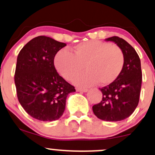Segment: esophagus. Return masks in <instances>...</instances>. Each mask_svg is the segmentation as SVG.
Instances as JSON below:
<instances>
[{"label": "esophagus", "mask_w": 155, "mask_h": 155, "mask_svg": "<svg viewBox=\"0 0 155 155\" xmlns=\"http://www.w3.org/2000/svg\"><path fill=\"white\" fill-rule=\"evenodd\" d=\"M76 90L77 92H87V89L85 88H81V87H76Z\"/></svg>", "instance_id": "obj_1"}]
</instances>
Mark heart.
<instances>
[{
	"label": "heart",
	"instance_id": "1",
	"mask_svg": "<svg viewBox=\"0 0 155 155\" xmlns=\"http://www.w3.org/2000/svg\"><path fill=\"white\" fill-rule=\"evenodd\" d=\"M54 66L64 79L71 80L84 68L86 72L76 76L73 81L81 86L98 82L108 85L120 75L124 57L118 46L99 40H90L76 44L72 52L62 49L54 58Z\"/></svg>",
	"mask_w": 155,
	"mask_h": 155
}]
</instances>
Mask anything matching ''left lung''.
<instances>
[{"instance_id": "obj_1", "label": "left lung", "mask_w": 155, "mask_h": 155, "mask_svg": "<svg viewBox=\"0 0 155 155\" xmlns=\"http://www.w3.org/2000/svg\"><path fill=\"white\" fill-rule=\"evenodd\" d=\"M106 41L114 42L122 49L124 63L118 78L100 89L102 101L92 106V111L100 120L117 122L130 116L139 102L142 82L140 60L134 48L123 38L113 36Z\"/></svg>"}]
</instances>
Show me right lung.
Masks as SVG:
<instances>
[{
	"label": "right lung",
	"instance_id": "1",
	"mask_svg": "<svg viewBox=\"0 0 155 155\" xmlns=\"http://www.w3.org/2000/svg\"><path fill=\"white\" fill-rule=\"evenodd\" d=\"M66 44L40 35L19 51L15 82L19 104L32 117L44 122L60 119L69 93L76 92L57 72L55 54Z\"/></svg>",
	"mask_w": 155,
	"mask_h": 155
}]
</instances>
